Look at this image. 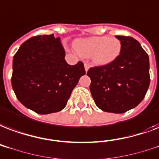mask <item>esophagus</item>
<instances>
[{"mask_svg": "<svg viewBox=\"0 0 159 159\" xmlns=\"http://www.w3.org/2000/svg\"><path fill=\"white\" fill-rule=\"evenodd\" d=\"M89 67H90V64H89L88 62H85V63H84V70H85V71H86V72L89 69Z\"/></svg>", "mask_w": 159, "mask_h": 159, "instance_id": "34e87169", "label": "esophagus"}]
</instances>
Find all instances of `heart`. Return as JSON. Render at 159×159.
<instances>
[{
  "mask_svg": "<svg viewBox=\"0 0 159 159\" xmlns=\"http://www.w3.org/2000/svg\"><path fill=\"white\" fill-rule=\"evenodd\" d=\"M75 48L82 57H92L95 64L105 65L113 62L120 55L121 43L116 38L91 37L76 40Z\"/></svg>",
  "mask_w": 159,
  "mask_h": 159,
  "instance_id": "1",
  "label": "heart"
}]
</instances>
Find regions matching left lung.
I'll return each mask as SVG.
<instances>
[{"label":"left lung","instance_id":"1","mask_svg":"<svg viewBox=\"0 0 159 159\" xmlns=\"http://www.w3.org/2000/svg\"><path fill=\"white\" fill-rule=\"evenodd\" d=\"M120 55L108 64L89 68V89L95 105L104 111L124 113L138 106L150 84L148 55L132 37L116 36Z\"/></svg>","mask_w":159,"mask_h":159}]
</instances>
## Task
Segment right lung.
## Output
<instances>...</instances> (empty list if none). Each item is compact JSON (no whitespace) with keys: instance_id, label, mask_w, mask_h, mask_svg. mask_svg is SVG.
<instances>
[{"instance_id":"right-lung-1","label":"right lung","mask_w":159,"mask_h":159,"mask_svg":"<svg viewBox=\"0 0 159 159\" xmlns=\"http://www.w3.org/2000/svg\"><path fill=\"white\" fill-rule=\"evenodd\" d=\"M59 38L39 35L21 44L13 58L11 85L23 106L38 114L66 107L73 89L85 74L83 62L68 64Z\"/></svg>"}]
</instances>
